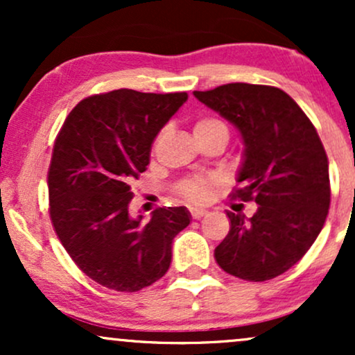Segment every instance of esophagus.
Returning a JSON list of instances; mask_svg holds the SVG:
<instances>
[{
	"label": "esophagus",
	"mask_w": 355,
	"mask_h": 355,
	"mask_svg": "<svg viewBox=\"0 0 355 355\" xmlns=\"http://www.w3.org/2000/svg\"><path fill=\"white\" fill-rule=\"evenodd\" d=\"M190 214H191V218L198 220V218L205 217V215L209 214V211H207L205 209H190Z\"/></svg>",
	"instance_id": "esophagus-1"
}]
</instances>
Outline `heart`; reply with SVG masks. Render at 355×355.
Here are the masks:
<instances>
[{
  "label": "heart",
  "mask_w": 355,
  "mask_h": 355,
  "mask_svg": "<svg viewBox=\"0 0 355 355\" xmlns=\"http://www.w3.org/2000/svg\"><path fill=\"white\" fill-rule=\"evenodd\" d=\"M193 135L195 138H205L214 135H222L229 138V128H227V125L223 121L217 120V118L202 116L193 123ZM162 137H164V133H160L157 137L155 145L160 144ZM214 185L215 182L205 180V178H185V180L178 183V191L182 195H185L191 202H205L209 198Z\"/></svg>",
  "instance_id": "1"
}]
</instances>
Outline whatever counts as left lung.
<instances>
[{
  "label": "left lung",
  "instance_id": "1",
  "mask_svg": "<svg viewBox=\"0 0 355 355\" xmlns=\"http://www.w3.org/2000/svg\"><path fill=\"white\" fill-rule=\"evenodd\" d=\"M193 95L239 130L243 153L234 197L259 205L250 218L227 211L230 230L215 260L239 279H275L307 254L324 229L331 205L324 145L307 115L279 88L229 83Z\"/></svg>",
  "mask_w": 355,
  "mask_h": 355
}]
</instances>
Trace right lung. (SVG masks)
Here are the masks:
<instances>
[{"mask_svg":"<svg viewBox=\"0 0 355 355\" xmlns=\"http://www.w3.org/2000/svg\"><path fill=\"white\" fill-rule=\"evenodd\" d=\"M183 93L113 89L81 100L64 120L48 170L50 217L60 242L89 279L137 292L162 279L173 239L189 227L185 207L132 217V182L150 164L160 130L185 101Z\"/></svg>","mask_w":355,"mask_h":355,"instance_id":"add662e5","label":"right lung"}]
</instances>
